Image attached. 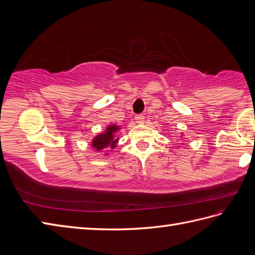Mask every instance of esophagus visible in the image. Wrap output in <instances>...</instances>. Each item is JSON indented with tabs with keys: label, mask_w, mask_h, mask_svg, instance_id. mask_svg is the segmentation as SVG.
<instances>
[{
	"label": "esophagus",
	"mask_w": 255,
	"mask_h": 255,
	"mask_svg": "<svg viewBox=\"0 0 255 255\" xmlns=\"http://www.w3.org/2000/svg\"><path fill=\"white\" fill-rule=\"evenodd\" d=\"M135 121L137 122L138 124H142L145 122V117L142 115H136L135 116Z\"/></svg>",
	"instance_id": "obj_1"
}]
</instances>
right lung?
<instances>
[{"instance_id": "right-lung-1", "label": "right lung", "mask_w": 255, "mask_h": 255, "mask_svg": "<svg viewBox=\"0 0 255 255\" xmlns=\"http://www.w3.org/2000/svg\"><path fill=\"white\" fill-rule=\"evenodd\" d=\"M120 127L116 126V124H111V126H108L107 128L105 129L104 133H101L96 135L94 138L92 140V147L95 149L96 151H103L106 149L107 147H110L111 149H114L119 138L116 136V133L119 131Z\"/></svg>"}]
</instances>
